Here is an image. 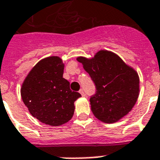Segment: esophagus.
Listing matches in <instances>:
<instances>
[{"label": "esophagus", "mask_w": 160, "mask_h": 160, "mask_svg": "<svg viewBox=\"0 0 160 160\" xmlns=\"http://www.w3.org/2000/svg\"><path fill=\"white\" fill-rule=\"evenodd\" d=\"M79 92L80 93V95H82V96H85V92H84V91H83L82 89H80V91H79Z\"/></svg>", "instance_id": "obj_1"}]
</instances>
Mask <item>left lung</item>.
<instances>
[{
  "label": "left lung",
  "mask_w": 160,
  "mask_h": 160,
  "mask_svg": "<svg viewBox=\"0 0 160 160\" xmlns=\"http://www.w3.org/2000/svg\"><path fill=\"white\" fill-rule=\"evenodd\" d=\"M77 60L95 85L96 92L90 99L94 115L107 124L125 116L139 97L138 73L108 51H100L92 59L80 56Z\"/></svg>",
  "instance_id": "8db88e82"
}]
</instances>
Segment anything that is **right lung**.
Instances as JSON below:
<instances>
[{
	"instance_id": "add662e5",
	"label": "right lung",
	"mask_w": 160,
	"mask_h": 160,
	"mask_svg": "<svg viewBox=\"0 0 160 160\" xmlns=\"http://www.w3.org/2000/svg\"><path fill=\"white\" fill-rule=\"evenodd\" d=\"M62 60L50 56L40 60L29 72L21 89L24 104L31 115L51 126H60L72 118L74 103L81 96L70 89L63 78Z\"/></svg>"
}]
</instances>
